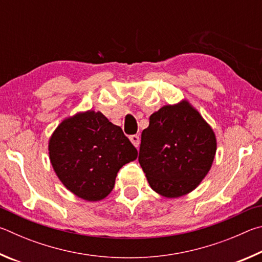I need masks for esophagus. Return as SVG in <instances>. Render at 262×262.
<instances>
[{"label": "esophagus", "mask_w": 262, "mask_h": 262, "mask_svg": "<svg viewBox=\"0 0 262 262\" xmlns=\"http://www.w3.org/2000/svg\"><path fill=\"white\" fill-rule=\"evenodd\" d=\"M130 140H131V143L136 146V147H138L139 144H140V138H139L138 135L130 136Z\"/></svg>", "instance_id": "obj_1"}]
</instances>
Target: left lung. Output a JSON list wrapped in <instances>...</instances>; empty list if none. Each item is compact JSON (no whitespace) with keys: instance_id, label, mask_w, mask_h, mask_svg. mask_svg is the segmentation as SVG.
Wrapping results in <instances>:
<instances>
[{"instance_id":"1","label":"left lung","mask_w":262,"mask_h":262,"mask_svg":"<svg viewBox=\"0 0 262 262\" xmlns=\"http://www.w3.org/2000/svg\"><path fill=\"white\" fill-rule=\"evenodd\" d=\"M216 153L213 128L183 100L149 117L141 134L139 163L149 186L167 198L193 191L207 175Z\"/></svg>"}]
</instances>
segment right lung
Returning a JSON list of instances; mask_svg holds the SVG:
<instances>
[{
    "instance_id": "right-lung-1",
    "label": "right lung",
    "mask_w": 262,
    "mask_h": 262,
    "mask_svg": "<svg viewBox=\"0 0 262 262\" xmlns=\"http://www.w3.org/2000/svg\"><path fill=\"white\" fill-rule=\"evenodd\" d=\"M48 150L59 181L87 201L104 199L119 169L138 157L122 128L94 110L64 119L50 137Z\"/></svg>"
}]
</instances>
